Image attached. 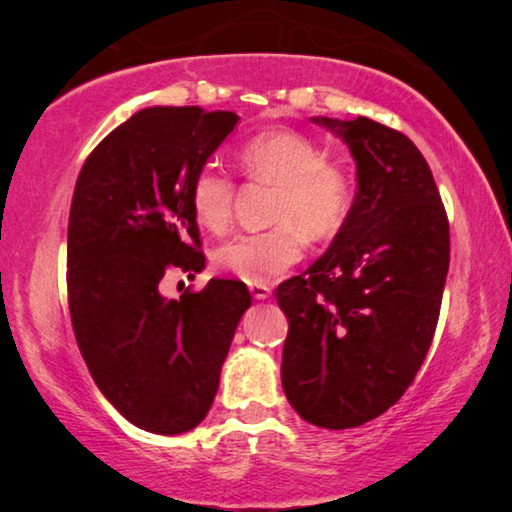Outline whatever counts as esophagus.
Returning <instances> with one entry per match:
<instances>
[{
  "label": "esophagus",
  "mask_w": 512,
  "mask_h": 512,
  "mask_svg": "<svg viewBox=\"0 0 512 512\" xmlns=\"http://www.w3.org/2000/svg\"><path fill=\"white\" fill-rule=\"evenodd\" d=\"M249 291H251V296H254L256 300L270 298V293H272V289H270L268 284H249Z\"/></svg>",
  "instance_id": "34e87169"
}]
</instances>
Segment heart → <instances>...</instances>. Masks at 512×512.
Here are the masks:
<instances>
[{
	"mask_svg": "<svg viewBox=\"0 0 512 512\" xmlns=\"http://www.w3.org/2000/svg\"><path fill=\"white\" fill-rule=\"evenodd\" d=\"M237 165L249 179L275 186L268 221L275 226L242 233L214 251L221 270L247 284H268L284 275L312 242L333 237L349 214V181L340 165L321 158L319 144L291 128H270L237 149ZM195 221L223 233L233 219L235 184L228 174L205 167L191 184Z\"/></svg>",
	"mask_w": 512,
	"mask_h": 512,
	"instance_id": "1",
	"label": "heart"
}]
</instances>
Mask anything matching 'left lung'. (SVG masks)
Wrapping results in <instances>:
<instances>
[{"mask_svg": "<svg viewBox=\"0 0 512 512\" xmlns=\"http://www.w3.org/2000/svg\"><path fill=\"white\" fill-rule=\"evenodd\" d=\"M356 160L354 205L331 247L277 286L289 319L284 394L305 422L352 429L387 412L422 368L450 268V223L431 167L403 132L314 118Z\"/></svg>", "mask_w": 512, "mask_h": 512, "instance_id": "1", "label": "left lung"}]
</instances>
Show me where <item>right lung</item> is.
Here are the masks:
<instances>
[{
	"mask_svg": "<svg viewBox=\"0 0 512 512\" xmlns=\"http://www.w3.org/2000/svg\"><path fill=\"white\" fill-rule=\"evenodd\" d=\"M233 111L153 107L90 151L67 228L76 345L107 401L139 429L174 436L207 417L235 328L251 305L235 279L177 300L172 272L205 268L191 184L235 128Z\"/></svg>",
	"mask_w": 512,
	"mask_h": 512,
	"instance_id": "1",
	"label": "right lung"
}]
</instances>
